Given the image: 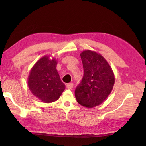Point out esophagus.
<instances>
[{
	"label": "esophagus",
	"instance_id": "obj_1",
	"mask_svg": "<svg viewBox=\"0 0 146 146\" xmlns=\"http://www.w3.org/2000/svg\"><path fill=\"white\" fill-rule=\"evenodd\" d=\"M66 88L68 89H72L73 88V83H69L66 84Z\"/></svg>",
	"mask_w": 146,
	"mask_h": 146
}]
</instances>
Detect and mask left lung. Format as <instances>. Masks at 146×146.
Returning a JSON list of instances; mask_svg holds the SVG:
<instances>
[{
    "label": "left lung",
    "instance_id": "obj_1",
    "mask_svg": "<svg viewBox=\"0 0 146 146\" xmlns=\"http://www.w3.org/2000/svg\"><path fill=\"white\" fill-rule=\"evenodd\" d=\"M84 76L75 95L78 104L91 108L102 104L111 92L115 75L107 60L98 53L85 50L80 53Z\"/></svg>",
    "mask_w": 146,
    "mask_h": 146
}]
</instances>
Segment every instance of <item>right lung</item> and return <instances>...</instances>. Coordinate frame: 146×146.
<instances>
[{
    "instance_id": "right-lung-1",
    "label": "right lung",
    "mask_w": 146,
    "mask_h": 146,
    "mask_svg": "<svg viewBox=\"0 0 146 146\" xmlns=\"http://www.w3.org/2000/svg\"><path fill=\"white\" fill-rule=\"evenodd\" d=\"M57 60L45 55L36 62L29 71L28 85L34 96L44 103L57 100L65 90L56 70Z\"/></svg>"
}]
</instances>
